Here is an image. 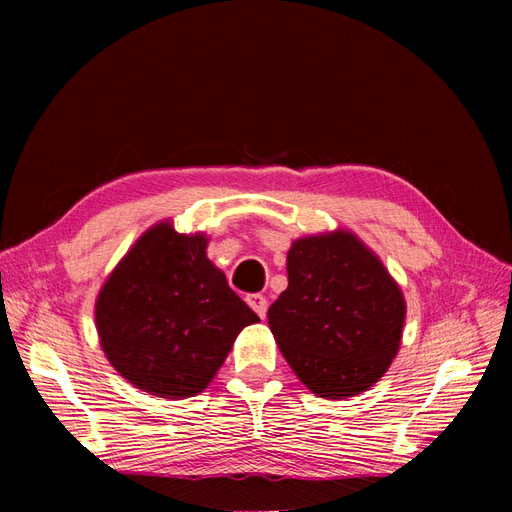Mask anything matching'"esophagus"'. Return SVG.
I'll return each mask as SVG.
<instances>
[{"mask_svg":"<svg viewBox=\"0 0 512 512\" xmlns=\"http://www.w3.org/2000/svg\"><path fill=\"white\" fill-rule=\"evenodd\" d=\"M245 301H247V305H250L260 318H265V316H267V307H269V305H267V299L262 297V294H258V292H254V294H247Z\"/></svg>","mask_w":512,"mask_h":512,"instance_id":"34e87169","label":"esophagus"}]
</instances>
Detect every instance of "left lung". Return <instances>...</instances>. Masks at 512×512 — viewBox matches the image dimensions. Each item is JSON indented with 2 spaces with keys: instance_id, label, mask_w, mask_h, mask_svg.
Returning <instances> with one entry per match:
<instances>
[{
  "instance_id": "obj_1",
  "label": "left lung",
  "mask_w": 512,
  "mask_h": 512,
  "mask_svg": "<svg viewBox=\"0 0 512 512\" xmlns=\"http://www.w3.org/2000/svg\"><path fill=\"white\" fill-rule=\"evenodd\" d=\"M288 288L269 307V327L294 374L318 397L369 389L399 350L404 294L350 232L294 241Z\"/></svg>"
}]
</instances>
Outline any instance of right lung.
Returning a JSON list of instances; mask_svg holds the SVG:
<instances>
[{"mask_svg":"<svg viewBox=\"0 0 512 512\" xmlns=\"http://www.w3.org/2000/svg\"><path fill=\"white\" fill-rule=\"evenodd\" d=\"M203 235L158 224L134 243L96 303L106 359L164 399L194 397L215 376L232 342L258 316L207 258Z\"/></svg>","mask_w":512,"mask_h":512,"instance_id":"1","label":"right lung"}]
</instances>
